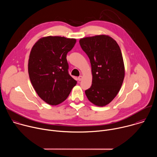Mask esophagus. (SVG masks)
Returning <instances> with one entry per match:
<instances>
[{
  "label": "esophagus",
  "instance_id": "esophagus-1",
  "mask_svg": "<svg viewBox=\"0 0 157 157\" xmlns=\"http://www.w3.org/2000/svg\"><path fill=\"white\" fill-rule=\"evenodd\" d=\"M78 81H81L82 79V76H79L78 78Z\"/></svg>",
  "mask_w": 157,
  "mask_h": 157
}]
</instances>
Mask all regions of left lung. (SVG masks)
<instances>
[{"label": "left lung", "instance_id": "obj_1", "mask_svg": "<svg viewBox=\"0 0 157 157\" xmlns=\"http://www.w3.org/2000/svg\"><path fill=\"white\" fill-rule=\"evenodd\" d=\"M79 44L90 59L93 75L92 85L85 94L94 105L105 106L117 96L124 79L121 48L113 38L104 35L81 38Z\"/></svg>", "mask_w": 157, "mask_h": 157}]
</instances>
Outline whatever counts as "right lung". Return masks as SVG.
Segmentation results:
<instances>
[{
  "label": "right lung",
  "instance_id": "obj_1",
  "mask_svg": "<svg viewBox=\"0 0 157 157\" xmlns=\"http://www.w3.org/2000/svg\"><path fill=\"white\" fill-rule=\"evenodd\" d=\"M76 39L49 36L38 40L30 52L28 70L39 97L50 105L66 99L77 81L69 74L66 55Z\"/></svg>",
  "mask_w": 157,
  "mask_h": 157
}]
</instances>
